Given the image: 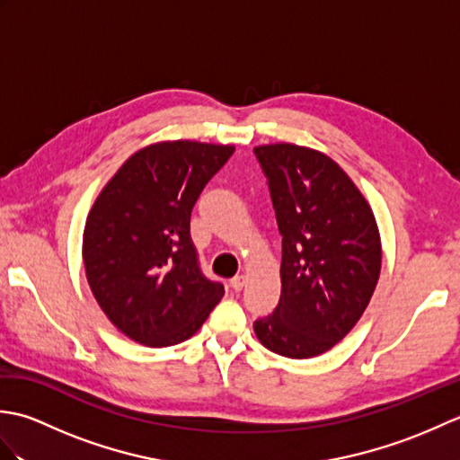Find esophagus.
<instances>
[{
  "instance_id": "34e87169",
  "label": "esophagus",
  "mask_w": 460,
  "mask_h": 460,
  "mask_svg": "<svg viewBox=\"0 0 460 460\" xmlns=\"http://www.w3.org/2000/svg\"><path fill=\"white\" fill-rule=\"evenodd\" d=\"M229 287L235 290V292H241L243 290V287H245V277L243 275H237V277H233L231 279V282H229Z\"/></svg>"
}]
</instances>
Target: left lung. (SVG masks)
I'll return each instance as SVG.
<instances>
[{
	"label": "left lung",
	"instance_id": "left-lung-1",
	"mask_svg": "<svg viewBox=\"0 0 460 460\" xmlns=\"http://www.w3.org/2000/svg\"><path fill=\"white\" fill-rule=\"evenodd\" d=\"M282 235L280 298L255 322L259 341L305 359L334 348L364 314L381 270L374 211L326 154L295 144L257 146Z\"/></svg>",
	"mask_w": 460,
	"mask_h": 460
}]
</instances>
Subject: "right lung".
<instances>
[{
	"mask_svg": "<svg viewBox=\"0 0 460 460\" xmlns=\"http://www.w3.org/2000/svg\"><path fill=\"white\" fill-rule=\"evenodd\" d=\"M235 152L190 140L146 146L112 175L86 217L83 261L112 324L138 344L188 340L223 296L190 235L195 201Z\"/></svg>",
	"mask_w": 460,
	"mask_h": 460,
	"instance_id": "obj_1",
	"label": "right lung"
}]
</instances>
